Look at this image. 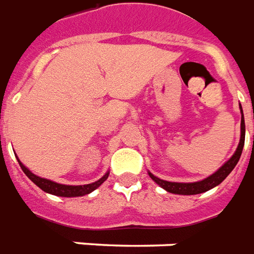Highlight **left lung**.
I'll return each instance as SVG.
<instances>
[{
	"instance_id": "8db88e82",
	"label": "left lung",
	"mask_w": 254,
	"mask_h": 254,
	"mask_svg": "<svg viewBox=\"0 0 254 254\" xmlns=\"http://www.w3.org/2000/svg\"><path fill=\"white\" fill-rule=\"evenodd\" d=\"M242 112V109H241ZM244 143H245V120H244V115L241 118V139H240V145L237 147L236 153L233 154L230 160L226 162L225 165L222 166L221 169L215 172L214 175H211L210 177H207L204 180L196 181V183H170V181L161 180L158 177H155L151 173L149 176L153 180L162 187L164 190H166L170 193H177V195H196V193H203L205 190L214 188L218 184H221L222 181L225 180L226 177L229 176L231 170L234 169V166L237 165V162L240 161L241 157L242 149H244Z\"/></svg>"
}]
</instances>
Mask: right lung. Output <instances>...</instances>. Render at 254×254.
I'll return each mask as SVG.
<instances>
[{
	"instance_id": "add662e5",
	"label": "right lung",
	"mask_w": 254,
	"mask_h": 254,
	"mask_svg": "<svg viewBox=\"0 0 254 254\" xmlns=\"http://www.w3.org/2000/svg\"><path fill=\"white\" fill-rule=\"evenodd\" d=\"M18 164L21 166L23 172L27 175L29 180L33 181L36 186L43 190L44 192L47 193H51V195H57V196H64V197H73V196H84L90 193L92 190H94L97 187H100L103 183H104L107 179H108V175H104L99 181L96 183H92V184H86V186H64V184H58V183H54V181L46 180V179H42V177H38L35 176L32 172H29L25 166L18 161Z\"/></svg>"
}]
</instances>
